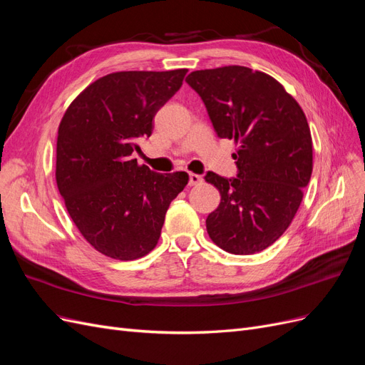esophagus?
<instances>
[{
  "label": "esophagus",
  "mask_w": 365,
  "mask_h": 365,
  "mask_svg": "<svg viewBox=\"0 0 365 365\" xmlns=\"http://www.w3.org/2000/svg\"><path fill=\"white\" fill-rule=\"evenodd\" d=\"M202 182V176L201 175H197V173H190L189 175V184L190 185H197V184H201Z\"/></svg>",
  "instance_id": "esophagus-1"
}]
</instances>
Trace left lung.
Listing matches in <instances>:
<instances>
[{
  "label": "left lung",
  "instance_id": "left-lung-1",
  "mask_svg": "<svg viewBox=\"0 0 365 365\" xmlns=\"http://www.w3.org/2000/svg\"><path fill=\"white\" fill-rule=\"evenodd\" d=\"M185 82L202 98L217 137L239 145L235 178L204 176L220 193L207 233L231 254L263 251L292 222L312 175L303 109L274 77L240 65L193 71Z\"/></svg>",
  "mask_w": 365,
  "mask_h": 365
}]
</instances>
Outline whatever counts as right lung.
<instances>
[{"label": "right lung", "instance_id": "right-lung-1", "mask_svg": "<svg viewBox=\"0 0 365 365\" xmlns=\"http://www.w3.org/2000/svg\"><path fill=\"white\" fill-rule=\"evenodd\" d=\"M187 70L120 71L77 96L58 130L56 182L82 236L108 257L146 256L165 212L189 182L185 172L157 173L132 157L150 137L153 117L180 90Z\"/></svg>", "mask_w": 365, "mask_h": 365}]
</instances>
